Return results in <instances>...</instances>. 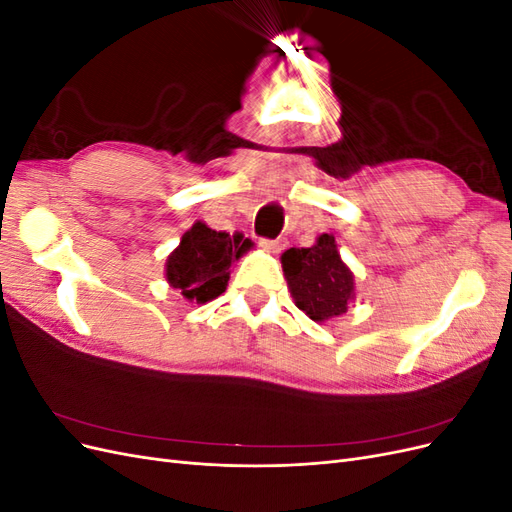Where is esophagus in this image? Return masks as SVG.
I'll use <instances>...</instances> for the list:
<instances>
[{"mask_svg":"<svg viewBox=\"0 0 512 512\" xmlns=\"http://www.w3.org/2000/svg\"><path fill=\"white\" fill-rule=\"evenodd\" d=\"M258 245L269 254H277L282 250V241H277V239H258Z\"/></svg>","mask_w":512,"mask_h":512,"instance_id":"obj_1","label":"esophagus"}]
</instances>
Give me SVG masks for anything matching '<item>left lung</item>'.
<instances>
[{
  "label": "left lung",
  "mask_w": 512,
  "mask_h": 512,
  "mask_svg": "<svg viewBox=\"0 0 512 512\" xmlns=\"http://www.w3.org/2000/svg\"><path fill=\"white\" fill-rule=\"evenodd\" d=\"M282 269L294 305L314 322L346 314L354 299V275L333 235H320L312 247H290L282 254Z\"/></svg>",
  "instance_id": "1"
}]
</instances>
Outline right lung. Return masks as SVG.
<instances>
[{
    "label": "right lung",
    "mask_w": 512,
    "mask_h": 512,
    "mask_svg": "<svg viewBox=\"0 0 512 512\" xmlns=\"http://www.w3.org/2000/svg\"><path fill=\"white\" fill-rule=\"evenodd\" d=\"M252 247V241L230 239L228 232H218L203 222H196L177 250L166 260L168 284L181 290L188 301L207 303L226 290L230 265Z\"/></svg>",
    "instance_id": "add662e5"
}]
</instances>
